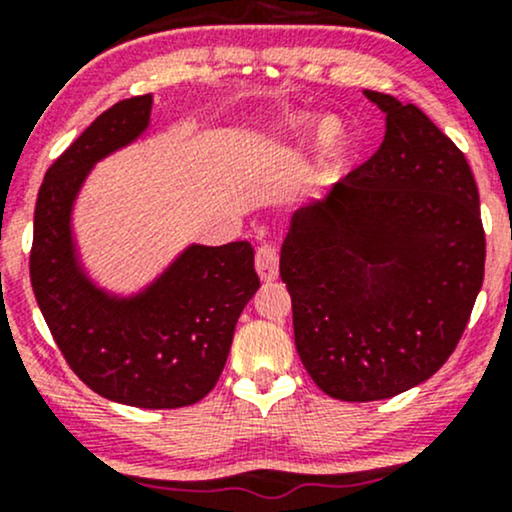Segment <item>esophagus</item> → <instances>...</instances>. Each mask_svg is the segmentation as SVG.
I'll list each match as a JSON object with an SVG mask.
<instances>
[{"label": "esophagus", "instance_id": "34e87169", "mask_svg": "<svg viewBox=\"0 0 512 512\" xmlns=\"http://www.w3.org/2000/svg\"><path fill=\"white\" fill-rule=\"evenodd\" d=\"M255 269H257V274H260L262 281H274L276 276H279V252H276L274 245L264 243L257 248Z\"/></svg>", "mask_w": 512, "mask_h": 512}]
</instances>
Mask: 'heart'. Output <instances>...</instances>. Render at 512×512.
I'll return each mask as SVG.
<instances>
[{
  "instance_id": "b5f03b06",
  "label": "heart",
  "mask_w": 512,
  "mask_h": 512,
  "mask_svg": "<svg viewBox=\"0 0 512 512\" xmlns=\"http://www.w3.org/2000/svg\"><path fill=\"white\" fill-rule=\"evenodd\" d=\"M284 137L286 139H301L313 129V117L310 115H293L284 122ZM315 149L317 158L325 166H334L346 156L349 149V129H346L344 120L339 117H325L315 129Z\"/></svg>"
}]
</instances>
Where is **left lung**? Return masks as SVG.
Returning <instances> with one entry per match:
<instances>
[{
    "label": "left lung",
    "instance_id": "1",
    "mask_svg": "<svg viewBox=\"0 0 512 512\" xmlns=\"http://www.w3.org/2000/svg\"><path fill=\"white\" fill-rule=\"evenodd\" d=\"M363 93L385 113L383 144L291 216L281 248L298 356L344 402L431 378L467 327L486 260L462 151L416 105Z\"/></svg>",
    "mask_w": 512,
    "mask_h": 512
}]
</instances>
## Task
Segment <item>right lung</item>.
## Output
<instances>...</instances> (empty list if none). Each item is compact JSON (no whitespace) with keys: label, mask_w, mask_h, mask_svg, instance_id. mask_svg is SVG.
I'll use <instances>...</instances> for the list:
<instances>
[{"label":"right lung","mask_w":512,"mask_h":512,"mask_svg":"<svg viewBox=\"0 0 512 512\" xmlns=\"http://www.w3.org/2000/svg\"><path fill=\"white\" fill-rule=\"evenodd\" d=\"M151 93L115 103L52 163L33 219L31 284L69 368L110 402L190 407L209 395L236 322L260 289L248 240L187 245L146 289L117 296L86 274L72 211L91 168L149 129Z\"/></svg>","instance_id":"obj_1"}]
</instances>
